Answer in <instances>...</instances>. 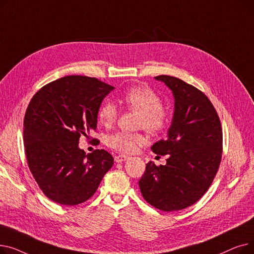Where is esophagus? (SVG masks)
Returning <instances> with one entry per match:
<instances>
[{
	"instance_id": "34e87169",
	"label": "esophagus",
	"mask_w": 254,
	"mask_h": 254,
	"mask_svg": "<svg viewBox=\"0 0 254 254\" xmlns=\"http://www.w3.org/2000/svg\"><path fill=\"white\" fill-rule=\"evenodd\" d=\"M128 158H129V157H128V156H127V155L120 154V155H116V156L114 157V161H115L116 163H123V162L127 161Z\"/></svg>"
}]
</instances>
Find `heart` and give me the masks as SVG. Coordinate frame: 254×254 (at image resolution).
Wrapping results in <instances>:
<instances>
[{
    "label": "heart",
    "instance_id": "1",
    "mask_svg": "<svg viewBox=\"0 0 254 254\" xmlns=\"http://www.w3.org/2000/svg\"><path fill=\"white\" fill-rule=\"evenodd\" d=\"M122 102L128 109L140 113V126L150 132L163 130L168 124V112L162 107V100L155 91L146 86H136L128 89L122 98ZM117 116L116 107L111 102L104 103L98 113L99 122L104 126L112 125ZM145 142L141 134L119 131L110 137V146L118 151L131 153L138 145Z\"/></svg>",
    "mask_w": 254,
    "mask_h": 254
}]
</instances>
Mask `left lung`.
<instances>
[{
	"label": "left lung",
	"instance_id": "1",
	"mask_svg": "<svg viewBox=\"0 0 254 254\" xmlns=\"http://www.w3.org/2000/svg\"><path fill=\"white\" fill-rule=\"evenodd\" d=\"M171 89L174 113L167 139L151 146L168 155L167 164H146L139 181L146 202L166 212L193 205L208 190L221 161L222 129L214 107L204 93L183 80L154 77Z\"/></svg>",
	"mask_w": 254,
	"mask_h": 254
}]
</instances>
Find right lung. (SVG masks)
I'll use <instances>...</instances> for the list:
<instances>
[{
    "instance_id": "add662e5",
    "label": "right lung",
    "mask_w": 254,
    "mask_h": 254,
    "mask_svg": "<svg viewBox=\"0 0 254 254\" xmlns=\"http://www.w3.org/2000/svg\"><path fill=\"white\" fill-rule=\"evenodd\" d=\"M114 89L96 78L65 76L43 86L31 100L23 122L29 168L51 201L84 203L97 191L113 156L104 149L85 154L79 138L96 130L103 100Z\"/></svg>"
}]
</instances>
